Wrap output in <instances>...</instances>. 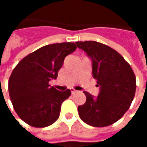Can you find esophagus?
<instances>
[{
    "label": "esophagus",
    "mask_w": 147,
    "mask_h": 147,
    "mask_svg": "<svg viewBox=\"0 0 147 147\" xmlns=\"http://www.w3.org/2000/svg\"><path fill=\"white\" fill-rule=\"evenodd\" d=\"M70 91H71V93H72V94H74V93H76V92H77L76 90H75V89H74V88H71Z\"/></svg>",
    "instance_id": "esophagus-1"
}]
</instances>
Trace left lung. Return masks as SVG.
<instances>
[{
	"label": "left lung",
	"mask_w": 147,
	"mask_h": 147,
	"mask_svg": "<svg viewBox=\"0 0 147 147\" xmlns=\"http://www.w3.org/2000/svg\"><path fill=\"white\" fill-rule=\"evenodd\" d=\"M77 47L92 59V76L100 93L83 92L87 100L78 107L82 121L93 127H105L120 119L133 101L136 77L131 66L115 50L95 41L77 42Z\"/></svg>",
	"instance_id": "left-lung-1"
}]
</instances>
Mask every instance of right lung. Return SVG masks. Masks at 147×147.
Listing matches in <instances>:
<instances>
[{
	"label": "right lung",
	"mask_w": 147,
	"mask_h": 147,
	"mask_svg": "<svg viewBox=\"0 0 147 147\" xmlns=\"http://www.w3.org/2000/svg\"><path fill=\"white\" fill-rule=\"evenodd\" d=\"M77 46L73 42L55 43L28 55L14 69L9 79V93L17 115L28 125L45 127L58 119L69 89L59 92L49 82L55 79L65 58Z\"/></svg>",
	"instance_id": "1"
}]
</instances>
